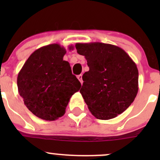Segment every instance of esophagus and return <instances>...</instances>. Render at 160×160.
I'll use <instances>...</instances> for the list:
<instances>
[{
    "label": "esophagus",
    "instance_id": "1",
    "mask_svg": "<svg viewBox=\"0 0 160 160\" xmlns=\"http://www.w3.org/2000/svg\"><path fill=\"white\" fill-rule=\"evenodd\" d=\"M78 79L79 80H80V82H81V84L82 83V74H80V75H78Z\"/></svg>",
    "mask_w": 160,
    "mask_h": 160
}]
</instances>
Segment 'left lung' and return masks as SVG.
<instances>
[{"mask_svg":"<svg viewBox=\"0 0 160 160\" xmlns=\"http://www.w3.org/2000/svg\"><path fill=\"white\" fill-rule=\"evenodd\" d=\"M77 50L85 56L89 71L82 75L80 89L92 114L110 120L131 105L138 91L136 64L120 47L108 43H77Z\"/></svg>","mask_w":160,"mask_h":160,"instance_id":"8db88e82","label":"left lung"}]
</instances>
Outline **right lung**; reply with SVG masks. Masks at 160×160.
I'll return each mask as SVG.
<instances>
[{
    "label": "right lung",
    "mask_w": 160,
    "mask_h": 160,
    "mask_svg": "<svg viewBox=\"0 0 160 160\" xmlns=\"http://www.w3.org/2000/svg\"><path fill=\"white\" fill-rule=\"evenodd\" d=\"M65 53L58 43L40 47L28 57L18 74V91L24 104L42 120L62 117L71 97L81 86L68 62L63 60Z\"/></svg>",
    "instance_id": "right-lung-1"
}]
</instances>
